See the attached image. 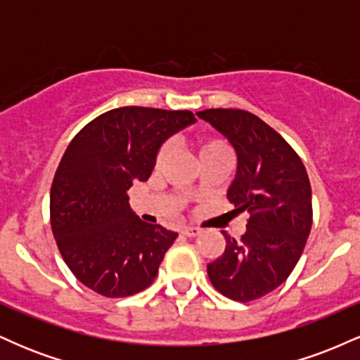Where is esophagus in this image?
Segmentation results:
<instances>
[{
  "label": "esophagus",
  "instance_id": "34e87169",
  "mask_svg": "<svg viewBox=\"0 0 360 360\" xmlns=\"http://www.w3.org/2000/svg\"><path fill=\"white\" fill-rule=\"evenodd\" d=\"M201 230L196 229V226H183L181 229V233L186 235V237H198Z\"/></svg>",
  "mask_w": 360,
  "mask_h": 360
}]
</instances>
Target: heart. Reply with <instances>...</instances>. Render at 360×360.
I'll use <instances>...</instances> for the list:
<instances>
[{
  "instance_id": "b5f03b06",
  "label": "heart",
  "mask_w": 360,
  "mask_h": 360,
  "mask_svg": "<svg viewBox=\"0 0 360 360\" xmlns=\"http://www.w3.org/2000/svg\"><path fill=\"white\" fill-rule=\"evenodd\" d=\"M169 150H171V146H169V143H164V146L157 150L155 166H160V164L166 160V157L169 155ZM214 150H226V147L223 146L221 142H217V140H208V142H203L200 146V155L208 154V152H214Z\"/></svg>"
}]
</instances>
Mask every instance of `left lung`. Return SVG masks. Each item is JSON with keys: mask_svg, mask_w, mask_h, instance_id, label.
<instances>
[{"mask_svg": "<svg viewBox=\"0 0 360 360\" xmlns=\"http://www.w3.org/2000/svg\"><path fill=\"white\" fill-rule=\"evenodd\" d=\"M237 154V171L226 189L233 212L250 213L245 233L223 232V255L208 276L226 298L257 300L281 286L303 254L311 230V186L303 162L276 130L243 110L198 111Z\"/></svg>", "mask_w": 360, "mask_h": 360, "instance_id": "left-lung-1", "label": "left lung"}]
</instances>
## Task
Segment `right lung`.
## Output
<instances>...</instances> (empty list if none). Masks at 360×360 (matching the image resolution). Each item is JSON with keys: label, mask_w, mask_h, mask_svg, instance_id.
<instances>
[{"label": "right lung", "mask_w": 360, "mask_h": 360, "mask_svg": "<svg viewBox=\"0 0 360 360\" xmlns=\"http://www.w3.org/2000/svg\"><path fill=\"white\" fill-rule=\"evenodd\" d=\"M193 123L188 110L123 106L69 143L52 183L51 225L69 269L98 295L125 298L155 279L177 233L140 220L127 191L150 177L164 142Z\"/></svg>", "instance_id": "1"}]
</instances>
